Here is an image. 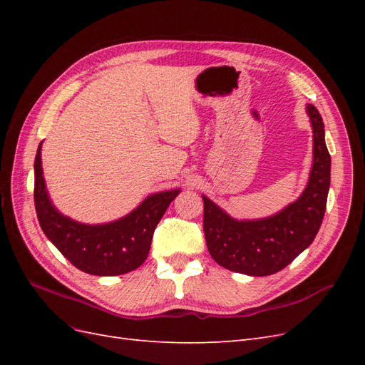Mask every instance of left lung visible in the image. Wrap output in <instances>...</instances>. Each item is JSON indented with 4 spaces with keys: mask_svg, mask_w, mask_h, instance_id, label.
Here are the masks:
<instances>
[{
    "mask_svg": "<svg viewBox=\"0 0 365 365\" xmlns=\"http://www.w3.org/2000/svg\"><path fill=\"white\" fill-rule=\"evenodd\" d=\"M314 137L309 181L298 200L262 219H235L202 195L204 235L216 263L230 271L263 277L282 271L312 244L323 222L330 185V155L323 118L306 106Z\"/></svg>",
    "mask_w": 365,
    "mask_h": 365,
    "instance_id": "8db88e82",
    "label": "left lung"
}]
</instances>
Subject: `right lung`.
<instances>
[{
  "label": "right lung",
  "instance_id": "obj_1",
  "mask_svg": "<svg viewBox=\"0 0 365 365\" xmlns=\"http://www.w3.org/2000/svg\"><path fill=\"white\" fill-rule=\"evenodd\" d=\"M41 148L35 158V207L43 235L77 269L93 275H120L146 260L153 231L181 189L149 195L135 210L108 224H82L53 205L43 180Z\"/></svg>",
  "mask_w": 365,
  "mask_h": 365
}]
</instances>
